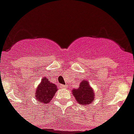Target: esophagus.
Masks as SVG:
<instances>
[{
	"label": "esophagus",
	"mask_w": 134,
	"mask_h": 134,
	"mask_svg": "<svg viewBox=\"0 0 134 134\" xmlns=\"http://www.w3.org/2000/svg\"><path fill=\"white\" fill-rule=\"evenodd\" d=\"M60 87H61V88H67V85H60Z\"/></svg>",
	"instance_id": "34e87169"
}]
</instances>
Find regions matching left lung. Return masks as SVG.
Returning <instances> with one entry per match:
<instances>
[{
	"instance_id": "obj_1",
	"label": "left lung",
	"mask_w": 134,
	"mask_h": 134,
	"mask_svg": "<svg viewBox=\"0 0 134 134\" xmlns=\"http://www.w3.org/2000/svg\"><path fill=\"white\" fill-rule=\"evenodd\" d=\"M72 94L77 103L82 105L91 104L95 98L93 89L87 80H82L77 89L72 90Z\"/></svg>"
}]
</instances>
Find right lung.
I'll list each match as a JSON object with an SVG mask.
<instances>
[{
	"mask_svg": "<svg viewBox=\"0 0 134 134\" xmlns=\"http://www.w3.org/2000/svg\"><path fill=\"white\" fill-rule=\"evenodd\" d=\"M57 90V86L54 83H51L49 80L44 77L36 88L35 97L39 103H47L53 98Z\"/></svg>",
	"mask_w": 134,
	"mask_h": 134,
	"instance_id": "right-lung-1",
	"label": "right lung"
}]
</instances>
